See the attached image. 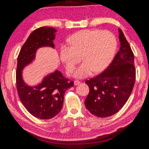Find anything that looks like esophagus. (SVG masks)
<instances>
[{
	"label": "esophagus",
	"instance_id": "obj_1",
	"mask_svg": "<svg viewBox=\"0 0 149 149\" xmlns=\"http://www.w3.org/2000/svg\"><path fill=\"white\" fill-rule=\"evenodd\" d=\"M80 83H81V82H80L79 81L76 80V81H74V85H75V86H77V85L80 84Z\"/></svg>",
	"mask_w": 149,
	"mask_h": 149
}]
</instances>
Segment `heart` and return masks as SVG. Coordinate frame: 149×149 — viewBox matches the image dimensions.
Returning a JSON list of instances; mask_svg holds the SVG:
<instances>
[{
  "label": "heart",
  "instance_id": "obj_1",
  "mask_svg": "<svg viewBox=\"0 0 149 149\" xmlns=\"http://www.w3.org/2000/svg\"><path fill=\"white\" fill-rule=\"evenodd\" d=\"M68 42L71 46H61L60 58L68 74H72L82 58L83 63L74 73L77 78L89 76L93 71L100 72L105 70L117 46L116 36L109 31L82 30L72 34Z\"/></svg>",
  "mask_w": 149,
  "mask_h": 149
}]
</instances>
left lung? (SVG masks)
Wrapping results in <instances>:
<instances>
[{
	"label": "left lung",
	"mask_w": 149,
	"mask_h": 149,
	"mask_svg": "<svg viewBox=\"0 0 149 149\" xmlns=\"http://www.w3.org/2000/svg\"><path fill=\"white\" fill-rule=\"evenodd\" d=\"M118 32L120 47L112 62L102 73L85 82L90 88L85 106L92 115L101 118L118 112L134 86V54L120 28Z\"/></svg>",
	"instance_id": "1"
}]
</instances>
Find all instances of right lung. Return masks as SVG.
Wrapping results in <instances>:
<instances>
[{"label": "right lung", "instance_id": "1", "mask_svg": "<svg viewBox=\"0 0 149 149\" xmlns=\"http://www.w3.org/2000/svg\"><path fill=\"white\" fill-rule=\"evenodd\" d=\"M56 30L42 27L31 33L22 46L17 59L16 84L19 98L31 115L40 119H50L61 111L65 91L74 86V81L66 79L56 70L45 77L42 83L28 86L22 79V70L35 58L38 49L42 47L54 48Z\"/></svg>", "mask_w": 149, "mask_h": 149}]
</instances>
